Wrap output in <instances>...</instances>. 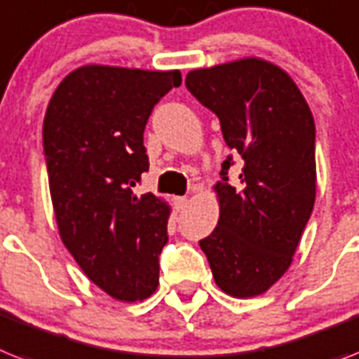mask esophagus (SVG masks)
<instances>
[{
    "instance_id": "34e87169",
    "label": "esophagus",
    "mask_w": 359,
    "mask_h": 359,
    "mask_svg": "<svg viewBox=\"0 0 359 359\" xmlns=\"http://www.w3.org/2000/svg\"><path fill=\"white\" fill-rule=\"evenodd\" d=\"M174 201H176L177 209H183V207L187 205V201H189V198H187V196H177V198H174Z\"/></svg>"
}]
</instances>
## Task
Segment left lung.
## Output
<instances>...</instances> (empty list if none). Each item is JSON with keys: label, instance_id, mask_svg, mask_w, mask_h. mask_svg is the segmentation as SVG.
Masks as SVG:
<instances>
[{"label": "left lung", "instance_id": "8db88e82", "mask_svg": "<svg viewBox=\"0 0 359 359\" xmlns=\"http://www.w3.org/2000/svg\"><path fill=\"white\" fill-rule=\"evenodd\" d=\"M187 90L220 119L244 165L240 185L222 163L218 226L200 240L218 288L248 299L286 273L316 201V124L292 76L262 58L191 71Z\"/></svg>", "mask_w": 359, "mask_h": 359}]
</instances>
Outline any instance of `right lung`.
Instances as JSON below:
<instances>
[{"instance_id": "obj_1", "label": "right lung", "mask_w": 359, "mask_h": 359, "mask_svg": "<svg viewBox=\"0 0 359 359\" xmlns=\"http://www.w3.org/2000/svg\"><path fill=\"white\" fill-rule=\"evenodd\" d=\"M182 73L82 66L53 93L43 119L58 233L88 279L117 301H143L159 284L170 205L135 194L148 170L143 133Z\"/></svg>"}]
</instances>
